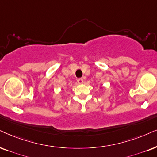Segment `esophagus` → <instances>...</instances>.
I'll use <instances>...</instances> for the list:
<instances>
[{"instance_id":"esophagus-1","label":"esophagus","mask_w":157,"mask_h":157,"mask_svg":"<svg viewBox=\"0 0 157 157\" xmlns=\"http://www.w3.org/2000/svg\"><path fill=\"white\" fill-rule=\"evenodd\" d=\"M77 82H78L79 84H82V83L84 82V80H83L82 78H79L77 79Z\"/></svg>"}]
</instances>
